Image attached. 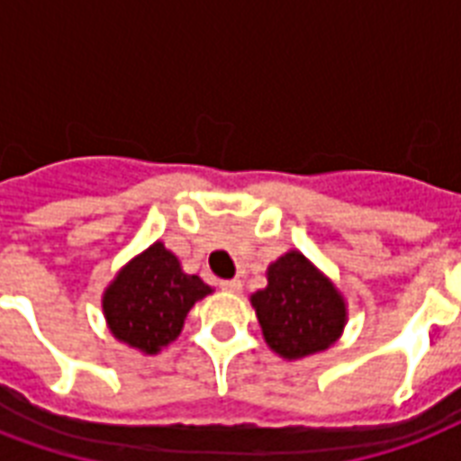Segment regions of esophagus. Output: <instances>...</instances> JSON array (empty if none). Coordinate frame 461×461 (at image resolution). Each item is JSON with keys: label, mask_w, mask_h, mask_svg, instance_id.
<instances>
[{"label": "esophagus", "mask_w": 461, "mask_h": 461, "mask_svg": "<svg viewBox=\"0 0 461 461\" xmlns=\"http://www.w3.org/2000/svg\"><path fill=\"white\" fill-rule=\"evenodd\" d=\"M241 287H244V285H241V280H237V277H234V280L220 282V289H224V292H231V294H239V292H241Z\"/></svg>", "instance_id": "obj_1"}]
</instances>
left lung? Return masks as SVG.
Returning a JSON list of instances; mask_svg holds the SVG:
<instances>
[{"mask_svg": "<svg viewBox=\"0 0 461 461\" xmlns=\"http://www.w3.org/2000/svg\"><path fill=\"white\" fill-rule=\"evenodd\" d=\"M270 349L285 358H302L328 349L347 321V308L332 282L299 251L275 260L267 287L251 296Z\"/></svg>", "mask_w": 461, "mask_h": 461, "instance_id": "obj_1", "label": "left lung"}]
</instances>
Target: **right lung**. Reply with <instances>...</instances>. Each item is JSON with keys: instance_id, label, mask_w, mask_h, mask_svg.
<instances>
[{"instance_id": "obj_1", "label": "right lung", "mask_w": 461, "mask_h": 461, "mask_svg": "<svg viewBox=\"0 0 461 461\" xmlns=\"http://www.w3.org/2000/svg\"><path fill=\"white\" fill-rule=\"evenodd\" d=\"M205 294L210 287L198 275L181 273L176 256L153 244L117 275L103 308L112 335L155 354L179 335L191 306Z\"/></svg>"}]
</instances>
